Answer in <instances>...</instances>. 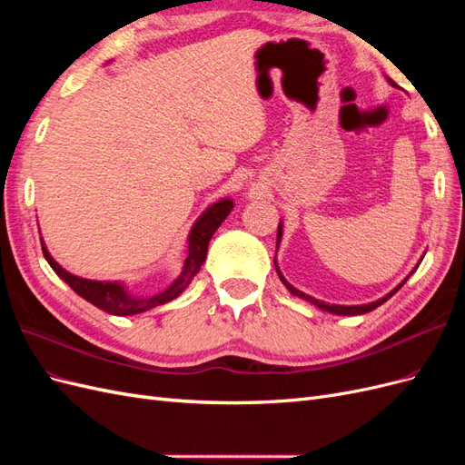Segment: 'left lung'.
I'll list each match as a JSON object with an SVG mask.
<instances>
[{
  "label": "left lung",
  "instance_id": "1",
  "mask_svg": "<svg viewBox=\"0 0 465 465\" xmlns=\"http://www.w3.org/2000/svg\"><path fill=\"white\" fill-rule=\"evenodd\" d=\"M390 81V85L391 87H396V83H393L391 79H388ZM281 236H283V224H281V221H279V227H277V248H279V242H281ZM273 263H275V270H277V275H279V279L283 281V285L291 291V294H294V297H299V299H302V301H308L311 304H314L316 308H320V311H326V312H330V314H337V316H357V314H367V312H371V311H374V308H378L380 304H384L391 294H396L403 285H405V281L410 279V275L415 272H411L410 275H407L401 283L393 289V291H390L386 297H382V299H378V301H374V302H369V304H357V306H343V304H330V302H323V301H318V299H314V297H311V294H306V292H302V291H299V289H294L289 281L283 277V273H281V270L277 267V262L273 260ZM417 267V265H415Z\"/></svg>",
  "mask_w": 465,
  "mask_h": 465
}]
</instances>
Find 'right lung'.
<instances>
[{
	"mask_svg": "<svg viewBox=\"0 0 465 465\" xmlns=\"http://www.w3.org/2000/svg\"><path fill=\"white\" fill-rule=\"evenodd\" d=\"M232 207H234V203L231 198H223L203 211V213L198 217V221L193 223V227L190 231L188 256H186L184 267H182V273L178 275V279L171 287L164 289L159 294H153V297H134V294L125 291V287L122 283H118V281H93V279H83V277H77L74 273L65 272L64 267L50 256L45 241L40 238L42 254H45L46 262L50 263L52 270L58 273V277H62L65 283L87 302H91L96 308H101V311H104L108 314H114V316L142 314V312L151 311V308H154V306H161V304L174 301L176 297H180V294L186 291V287L192 283V279L195 277V273L200 272V267L205 262L211 236H213L215 231L221 227V223L229 217Z\"/></svg>",
	"mask_w": 465,
	"mask_h": 465,
	"instance_id": "1",
	"label": "right lung"
}]
</instances>
